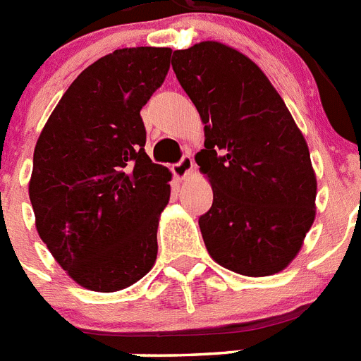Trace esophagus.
<instances>
[{"instance_id": "34e87169", "label": "esophagus", "mask_w": 361, "mask_h": 361, "mask_svg": "<svg viewBox=\"0 0 361 361\" xmlns=\"http://www.w3.org/2000/svg\"><path fill=\"white\" fill-rule=\"evenodd\" d=\"M193 166H195L193 164V159H191L190 155H184L177 164H173L171 171H173V175L177 178H186L188 175L191 173V170H193Z\"/></svg>"}]
</instances>
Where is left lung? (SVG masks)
Masks as SVG:
<instances>
[{
    "instance_id": "left-lung-1",
    "label": "left lung",
    "mask_w": 361,
    "mask_h": 361,
    "mask_svg": "<svg viewBox=\"0 0 361 361\" xmlns=\"http://www.w3.org/2000/svg\"><path fill=\"white\" fill-rule=\"evenodd\" d=\"M171 66L204 123L195 155L213 188L199 219L216 264L269 276L293 262L317 215L307 142L266 73L219 41L175 50Z\"/></svg>"
}]
</instances>
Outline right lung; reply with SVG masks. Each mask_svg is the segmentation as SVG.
<instances>
[{
	"label": "right lung",
	"mask_w": 361,
	"mask_h": 361,
	"mask_svg": "<svg viewBox=\"0 0 361 361\" xmlns=\"http://www.w3.org/2000/svg\"><path fill=\"white\" fill-rule=\"evenodd\" d=\"M171 49H119L82 70L34 149L36 229L73 282L128 288L157 258L171 171L146 155L141 108L164 82Z\"/></svg>",
	"instance_id": "1"
}]
</instances>
